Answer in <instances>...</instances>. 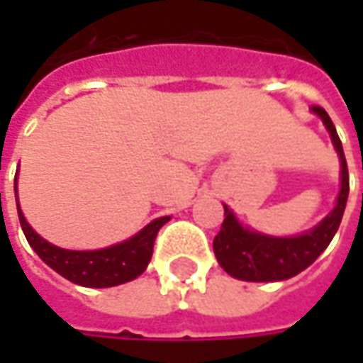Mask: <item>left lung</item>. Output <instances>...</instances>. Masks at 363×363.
<instances>
[{
  "label": "left lung",
  "mask_w": 363,
  "mask_h": 363,
  "mask_svg": "<svg viewBox=\"0 0 363 363\" xmlns=\"http://www.w3.org/2000/svg\"><path fill=\"white\" fill-rule=\"evenodd\" d=\"M311 111L323 121L331 137V143L340 157L342 188L337 194V202L317 226L297 236H269L252 228H246L224 203V222L214 238V255L218 258V264L238 281L272 283L299 274L309 264H313L317 257L328 248L342 224L343 210L350 194V175H347L342 141L328 113L321 106H311Z\"/></svg>",
  "instance_id": "1"
}]
</instances>
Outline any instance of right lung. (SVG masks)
<instances>
[{
    "label": "right lung",
    "mask_w": 363,
    "mask_h": 363,
    "mask_svg": "<svg viewBox=\"0 0 363 363\" xmlns=\"http://www.w3.org/2000/svg\"><path fill=\"white\" fill-rule=\"evenodd\" d=\"M13 189H16V206H18L21 230L26 234L30 246L35 250V255L42 258L50 269L62 274L70 283L91 286V289L117 286L137 279L145 271L149 260H151L157 232L165 222L172 220L169 216L155 218L143 230H139L131 238L101 248V250H68V248H60L56 244L44 240L26 222V216L20 208V200H18V175H16Z\"/></svg>",
    "instance_id": "right-lung-1"
}]
</instances>
